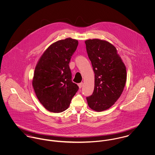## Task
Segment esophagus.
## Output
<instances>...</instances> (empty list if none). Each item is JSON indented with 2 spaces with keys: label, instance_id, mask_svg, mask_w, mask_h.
<instances>
[{
  "label": "esophagus",
  "instance_id": "1",
  "mask_svg": "<svg viewBox=\"0 0 155 155\" xmlns=\"http://www.w3.org/2000/svg\"><path fill=\"white\" fill-rule=\"evenodd\" d=\"M83 82H81V83H79V84H78V86H79V88H81L82 87H83Z\"/></svg>",
  "mask_w": 155,
  "mask_h": 155
}]
</instances>
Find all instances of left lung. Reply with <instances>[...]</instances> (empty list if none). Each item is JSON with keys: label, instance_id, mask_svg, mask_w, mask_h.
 <instances>
[{"label": "left lung", "instance_id": "left-lung-1", "mask_svg": "<svg viewBox=\"0 0 155 155\" xmlns=\"http://www.w3.org/2000/svg\"><path fill=\"white\" fill-rule=\"evenodd\" d=\"M87 52L95 74L94 89L87 97L89 107L101 111L109 109L122 94L127 81L126 67L116 48L100 39L85 41Z\"/></svg>", "mask_w": 155, "mask_h": 155}]
</instances>
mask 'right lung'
Segmentation results:
<instances>
[{
	"label": "right lung",
	"instance_id": "obj_1",
	"mask_svg": "<svg viewBox=\"0 0 155 155\" xmlns=\"http://www.w3.org/2000/svg\"><path fill=\"white\" fill-rule=\"evenodd\" d=\"M78 45V41L71 38L52 44L36 66L33 87L41 103L49 111L66 110L79 89L71 81L69 67L71 57Z\"/></svg>",
	"mask_w": 155,
	"mask_h": 155
}]
</instances>
